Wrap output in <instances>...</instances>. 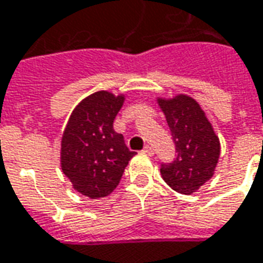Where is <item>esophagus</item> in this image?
Returning a JSON list of instances; mask_svg holds the SVG:
<instances>
[{
    "label": "esophagus",
    "instance_id": "1",
    "mask_svg": "<svg viewBox=\"0 0 263 263\" xmlns=\"http://www.w3.org/2000/svg\"><path fill=\"white\" fill-rule=\"evenodd\" d=\"M142 152H143V154L149 155V156H152L155 151H154V148H152V146H149V145H146V146H145V148L142 149Z\"/></svg>",
    "mask_w": 263,
    "mask_h": 263
}]
</instances>
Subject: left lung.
Here are the masks:
<instances>
[{"instance_id":"8db88e82","label":"left lung","mask_w":263,"mask_h":263,"mask_svg":"<svg viewBox=\"0 0 263 263\" xmlns=\"http://www.w3.org/2000/svg\"><path fill=\"white\" fill-rule=\"evenodd\" d=\"M175 142L171 163H160L162 177L173 190L194 193L210 180L220 158V141L197 101L189 96L159 100Z\"/></svg>"}]
</instances>
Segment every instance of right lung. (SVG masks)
<instances>
[{
	"label": "right lung",
	"mask_w": 263,
	"mask_h": 263,
	"mask_svg": "<svg viewBox=\"0 0 263 263\" xmlns=\"http://www.w3.org/2000/svg\"><path fill=\"white\" fill-rule=\"evenodd\" d=\"M122 103V96L94 92L76 107L63 132L62 171L87 197L108 196L135 155L112 126Z\"/></svg>",
	"instance_id": "add662e5"
}]
</instances>
